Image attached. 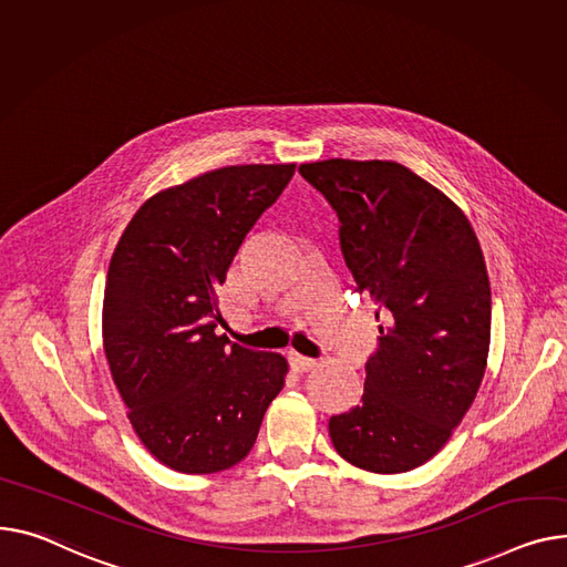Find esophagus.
<instances>
[{
    "label": "esophagus",
    "instance_id": "34e87169",
    "mask_svg": "<svg viewBox=\"0 0 567 567\" xmlns=\"http://www.w3.org/2000/svg\"><path fill=\"white\" fill-rule=\"evenodd\" d=\"M317 362L312 358H306V355H298V353H289V367L296 371V373H306L315 367Z\"/></svg>",
    "mask_w": 567,
    "mask_h": 567
}]
</instances>
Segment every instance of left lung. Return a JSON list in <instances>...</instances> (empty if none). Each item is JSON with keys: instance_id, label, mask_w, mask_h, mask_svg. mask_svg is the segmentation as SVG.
<instances>
[{"instance_id": "1", "label": "left lung", "mask_w": 567, "mask_h": 567, "mask_svg": "<svg viewBox=\"0 0 567 567\" xmlns=\"http://www.w3.org/2000/svg\"><path fill=\"white\" fill-rule=\"evenodd\" d=\"M298 173L337 212L355 289L388 323L364 364L362 401L330 417V440L367 472L420 467L461 424L485 373L493 300L478 239L454 203L396 162L326 159Z\"/></svg>"}]
</instances>
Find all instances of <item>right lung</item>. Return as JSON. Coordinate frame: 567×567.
<instances>
[{"mask_svg":"<svg viewBox=\"0 0 567 567\" xmlns=\"http://www.w3.org/2000/svg\"><path fill=\"white\" fill-rule=\"evenodd\" d=\"M296 164L225 166L145 200L111 255L104 353L127 417L159 463L184 474L248 456L287 360L233 344L216 289Z\"/></svg>","mask_w":567,"mask_h":567,"instance_id":"add662e5","label":"right lung"}]
</instances>
